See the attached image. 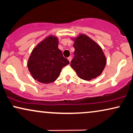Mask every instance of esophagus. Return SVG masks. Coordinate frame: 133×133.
<instances>
[{
  "label": "esophagus",
  "mask_w": 133,
  "mask_h": 133,
  "mask_svg": "<svg viewBox=\"0 0 133 133\" xmlns=\"http://www.w3.org/2000/svg\"><path fill=\"white\" fill-rule=\"evenodd\" d=\"M68 60H69V62H70L71 61V57L70 56V57H68Z\"/></svg>",
  "instance_id": "esophagus-1"
}]
</instances>
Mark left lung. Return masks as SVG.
Returning <instances> with one entry per match:
<instances>
[{
  "instance_id": "1",
  "label": "left lung",
  "mask_w": 133,
  "mask_h": 133,
  "mask_svg": "<svg viewBox=\"0 0 133 133\" xmlns=\"http://www.w3.org/2000/svg\"><path fill=\"white\" fill-rule=\"evenodd\" d=\"M70 39L74 41L76 55L71 62V66L78 77L90 81L100 76L106 65V57L101 46L84 34Z\"/></svg>"
}]
</instances>
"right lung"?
<instances>
[{
  "instance_id": "1",
  "label": "right lung",
  "mask_w": 133,
  "mask_h": 133,
  "mask_svg": "<svg viewBox=\"0 0 133 133\" xmlns=\"http://www.w3.org/2000/svg\"><path fill=\"white\" fill-rule=\"evenodd\" d=\"M58 38L50 35L32 50L27 67L33 78L43 84H50L58 78L63 67L69 64L58 48Z\"/></svg>"
}]
</instances>
